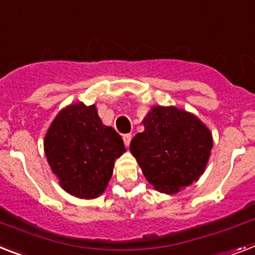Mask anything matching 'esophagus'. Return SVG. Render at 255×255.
Here are the masks:
<instances>
[{
  "label": "esophagus",
  "instance_id": "obj_1",
  "mask_svg": "<svg viewBox=\"0 0 255 255\" xmlns=\"http://www.w3.org/2000/svg\"><path fill=\"white\" fill-rule=\"evenodd\" d=\"M131 140H132L131 133L123 134V141H124V144H126V146H129V144H131Z\"/></svg>",
  "mask_w": 255,
  "mask_h": 255
}]
</instances>
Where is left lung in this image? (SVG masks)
<instances>
[{
  "mask_svg": "<svg viewBox=\"0 0 255 255\" xmlns=\"http://www.w3.org/2000/svg\"><path fill=\"white\" fill-rule=\"evenodd\" d=\"M144 132L132 138L131 153L153 187L175 194L203 174L212 149L210 129L177 107H153Z\"/></svg>",
  "mask_w": 255,
  "mask_h": 255,
  "instance_id": "1",
  "label": "left lung"
}]
</instances>
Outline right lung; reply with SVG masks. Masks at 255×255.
<instances>
[{"instance_id": "add662e5", "label": "right lung", "mask_w": 255, "mask_h": 255, "mask_svg": "<svg viewBox=\"0 0 255 255\" xmlns=\"http://www.w3.org/2000/svg\"><path fill=\"white\" fill-rule=\"evenodd\" d=\"M44 152L61 187L81 199L101 195L124 152L123 138L103 126L95 106L84 103L61 110L44 138Z\"/></svg>"}]
</instances>
